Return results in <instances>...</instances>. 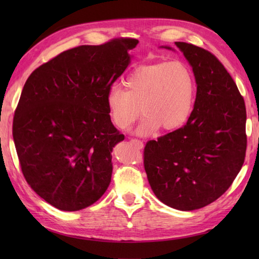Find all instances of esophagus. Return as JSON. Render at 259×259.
<instances>
[{"label":"esophagus","mask_w":259,"mask_h":259,"mask_svg":"<svg viewBox=\"0 0 259 259\" xmlns=\"http://www.w3.org/2000/svg\"><path fill=\"white\" fill-rule=\"evenodd\" d=\"M130 142L131 144H134L137 148H138V149H142V148H144V144H142V141L139 139L133 138V139H130Z\"/></svg>","instance_id":"esophagus-1"}]
</instances>
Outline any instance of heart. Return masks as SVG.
Listing matches in <instances>:
<instances>
[{
  "instance_id": "b5f03b06",
  "label": "heart",
  "mask_w": 259,
  "mask_h": 259,
  "mask_svg": "<svg viewBox=\"0 0 259 259\" xmlns=\"http://www.w3.org/2000/svg\"><path fill=\"white\" fill-rule=\"evenodd\" d=\"M124 89L110 88L106 102L115 128L129 129L141 114L137 134L147 136L158 128L170 133L190 118L196 98V81L191 69L181 61L145 64L131 71Z\"/></svg>"
}]
</instances>
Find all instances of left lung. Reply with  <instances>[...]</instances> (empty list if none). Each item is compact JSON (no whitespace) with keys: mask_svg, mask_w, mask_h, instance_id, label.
<instances>
[{"mask_svg":"<svg viewBox=\"0 0 259 259\" xmlns=\"http://www.w3.org/2000/svg\"><path fill=\"white\" fill-rule=\"evenodd\" d=\"M176 46L195 74L194 110L184 126L147 142L144 164L158 199L189 211L218 199L243 167L246 107L235 81L212 53L186 42Z\"/></svg>","mask_w":259,"mask_h":259,"instance_id":"1","label":"left lung"}]
</instances>
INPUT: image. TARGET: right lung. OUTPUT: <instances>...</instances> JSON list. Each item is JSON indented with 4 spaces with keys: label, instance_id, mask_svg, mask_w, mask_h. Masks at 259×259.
I'll list each match as a JSON object with an SVG mask.
<instances>
[{
    "label": "right lung",
    "instance_id": "add662e5",
    "mask_svg": "<svg viewBox=\"0 0 259 259\" xmlns=\"http://www.w3.org/2000/svg\"><path fill=\"white\" fill-rule=\"evenodd\" d=\"M136 46L120 37L70 49L25 82L13 118L15 149L26 183L60 210L84 209L108 189L112 148L124 136L109 118L106 98Z\"/></svg>",
    "mask_w": 259,
    "mask_h": 259
}]
</instances>
